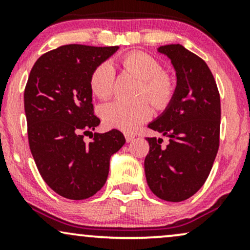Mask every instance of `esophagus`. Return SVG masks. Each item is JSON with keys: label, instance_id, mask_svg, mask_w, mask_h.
I'll use <instances>...</instances> for the list:
<instances>
[{"label": "esophagus", "instance_id": "esophagus-1", "mask_svg": "<svg viewBox=\"0 0 250 250\" xmlns=\"http://www.w3.org/2000/svg\"><path fill=\"white\" fill-rule=\"evenodd\" d=\"M125 141L127 142H131L135 139L134 135H130V134H125Z\"/></svg>", "mask_w": 250, "mask_h": 250}]
</instances>
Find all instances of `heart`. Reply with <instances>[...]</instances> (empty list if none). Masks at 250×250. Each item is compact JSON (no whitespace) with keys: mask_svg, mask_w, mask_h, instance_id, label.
Returning a JSON list of instances; mask_svg holds the SVG:
<instances>
[{"mask_svg":"<svg viewBox=\"0 0 250 250\" xmlns=\"http://www.w3.org/2000/svg\"><path fill=\"white\" fill-rule=\"evenodd\" d=\"M119 65L123 71L133 74L140 80L137 96H147L156 108H165L176 91V82L156 57L145 51H130L120 57ZM114 69L108 62L100 63L91 71L89 85L99 99H107L114 90ZM100 115L109 127L123 131L136 130L153 115V108L146 97L127 101L115 100L100 108Z\"/></svg>","mask_w":250,"mask_h":250,"instance_id":"heart-1","label":"heart"}]
</instances>
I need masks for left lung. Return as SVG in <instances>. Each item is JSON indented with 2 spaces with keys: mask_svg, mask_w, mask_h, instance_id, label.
<instances>
[{
  "mask_svg": "<svg viewBox=\"0 0 250 250\" xmlns=\"http://www.w3.org/2000/svg\"><path fill=\"white\" fill-rule=\"evenodd\" d=\"M171 60L177 76L175 95L165 113L148 125L169 137H146L145 170L150 190L160 199L181 202L205 185L220 146L221 102L207 63L181 44L159 48Z\"/></svg>",
  "mask_w": 250,
  "mask_h": 250,
  "instance_id": "left-lung-1",
  "label": "left lung"
}]
</instances>
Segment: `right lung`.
I'll return each mask as SVG.
<instances>
[{"label": "right lung", "instance_id": "right-lung-1", "mask_svg": "<svg viewBox=\"0 0 250 250\" xmlns=\"http://www.w3.org/2000/svg\"><path fill=\"white\" fill-rule=\"evenodd\" d=\"M119 47L67 44L43 54L35 62L24 89L28 141L42 179L55 193L84 200L103 187L110 156L125 145L116 129L92 134L100 125L94 115L91 71Z\"/></svg>", "mask_w": 250, "mask_h": 250}]
</instances>
